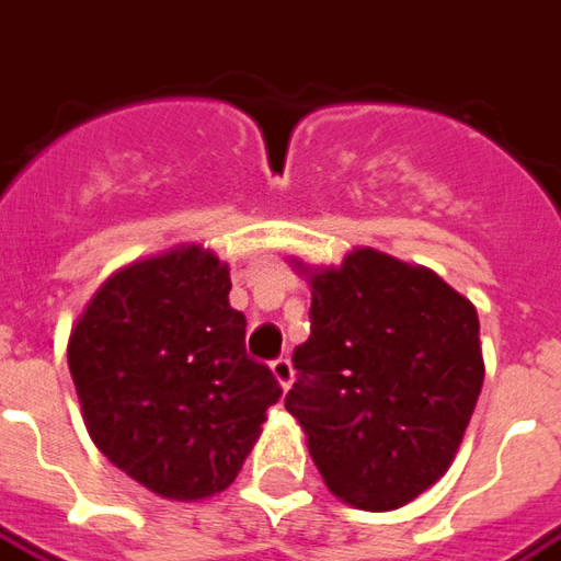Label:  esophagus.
I'll list each match as a JSON object with an SVG mask.
<instances>
[{
    "mask_svg": "<svg viewBox=\"0 0 561 561\" xmlns=\"http://www.w3.org/2000/svg\"><path fill=\"white\" fill-rule=\"evenodd\" d=\"M270 369H273V378L279 381L282 390L291 388L294 366H291V360H288V357H279V360H273V364H270Z\"/></svg>",
    "mask_w": 561,
    "mask_h": 561,
    "instance_id": "34e87169",
    "label": "esophagus"
}]
</instances>
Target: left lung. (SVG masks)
<instances>
[{
    "instance_id": "1",
    "label": "left lung",
    "mask_w": 561,
    "mask_h": 561,
    "mask_svg": "<svg viewBox=\"0 0 561 561\" xmlns=\"http://www.w3.org/2000/svg\"><path fill=\"white\" fill-rule=\"evenodd\" d=\"M312 330L285 409L345 505L397 511L457 457L483 385L474 306L433 270L376 249L304 267Z\"/></svg>"
}]
</instances>
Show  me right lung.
<instances>
[{
  "label": "right lung",
  "mask_w": 561,
  "mask_h": 561,
  "mask_svg": "<svg viewBox=\"0 0 561 561\" xmlns=\"http://www.w3.org/2000/svg\"><path fill=\"white\" fill-rule=\"evenodd\" d=\"M228 291V264L176 245L104 279L68 336L95 447L173 502L228 490L282 397L245 354V316Z\"/></svg>",
  "instance_id": "right-lung-1"
}]
</instances>
